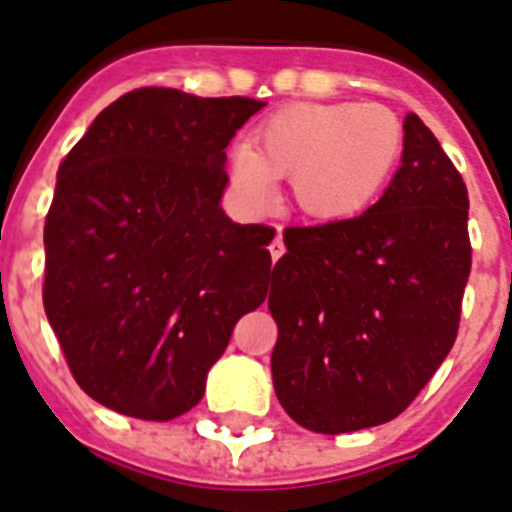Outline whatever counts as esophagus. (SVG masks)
I'll list each match as a JSON object with an SVG mask.
<instances>
[{
    "instance_id": "1",
    "label": "esophagus",
    "mask_w": 512,
    "mask_h": 512,
    "mask_svg": "<svg viewBox=\"0 0 512 512\" xmlns=\"http://www.w3.org/2000/svg\"><path fill=\"white\" fill-rule=\"evenodd\" d=\"M271 257L273 260H279V257L284 255V252H287V249H284V239H282V228H276V236H273V241H271Z\"/></svg>"
}]
</instances>
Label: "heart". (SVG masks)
<instances>
[{
    "instance_id": "1",
    "label": "heart",
    "mask_w": 512,
    "mask_h": 512,
    "mask_svg": "<svg viewBox=\"0 0 512 512\" xmlns=\"http://www.w3.org/2000/svg\"><path fill=\"white\" fill-rule=\"evenodd\" d=\"M403 150L397 117L381 104H295L263 120L228 155L230 185L252 209L290 179L295 204L317 220H349L376 201Z\"/></svg>"
}]
</instances>
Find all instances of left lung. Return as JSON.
Segmentation results:
<instances>
[{"label": "left lung", "instance_id": "obj_1", "mask_svg": "<svg viewBox=\"0 0 512 512\" xmlns=\"http://www.w3.org/2000/svg\"><path fill=\"white\" fill-rule=\"evenodd\" d=\"M403 131V166L376 204L287 228L268 276L273 389L311 432L400 416L456 341L473 263L470 198L421 117L411 112Z\"/></svg>", "mask_w": 512, "mask_h": 512}]
</instances>
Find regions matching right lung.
<instances>
[{
	"mask_svg": "<svg viewBox=\"0 0 512 512\" xmlns=\"http://www.w3.org/2000/svg\"><path fill=\"white\" fill-rule=\"evenodd\" d=\"M263 107L136 88L58 166L42 303L96 403L144 421L187 413L236 322L268 295L276 230L220 209L225 147Z\"/></svg>",
	"mask_w": 512,
	"mask_h": 512,
	"instance_id": "add662e5",
	"label": "right lung"
}]
</instances>
